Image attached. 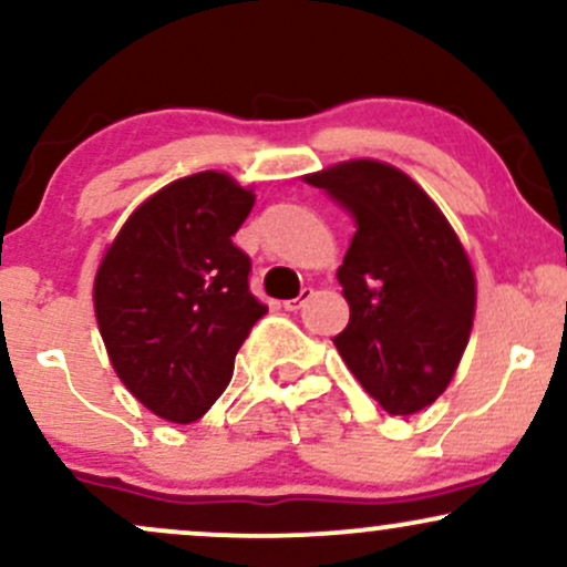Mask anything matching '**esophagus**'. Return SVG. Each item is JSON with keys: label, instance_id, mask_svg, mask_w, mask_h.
Masks as SVG:
<instances>
[{"label": "esophagus", "instance_id": "obj_1", "mask_svg": "<svg viewBox=\"0 0 567 567\" xmlns=\"http://www.w3.org/2000/svg\"><path fill=\"white\" fill-rule=\"evenodd\" d=\"M311 296H315V290H311V288H303V290H301V296H298V298H290V301H285L282 306H285V309H288V311H298L306 301H309Z\"/></svg>", "mask_w": 567, "mask_h": 567}]
</instances>
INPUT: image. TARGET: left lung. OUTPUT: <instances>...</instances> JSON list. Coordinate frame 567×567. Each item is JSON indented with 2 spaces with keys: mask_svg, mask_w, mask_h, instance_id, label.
<instances>
[{
  "mask_svg": "<svg viewBox=\"0 0 567 567\" xmlns=\"http://www.w3.org/2000/svg\"><path fill=\"white\" fill-rule=\"evenodd\" d=\"M354 220L338 269L349 324L333 338L357 381L392 415L432 405L451 383L474 320V271L419 184L351 159L306 175Z\"/></svg>",
  "mask_w": 567,
  "mask_h": 567,
  "instance_id": "obj_1",
  "label": "left lung"
}]
</instances>
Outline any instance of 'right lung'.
Wrapping results in <instances>:
<instances>
[{"instance_id":"obj_1","label":"right lung","mask_w":567,"mask_h":567,"mask_svg":"<svg viewBox=\"0 0 567 567\" xmlns=\"http://www.w3.org/2000/svg\"><path fill=\"white\" fill-rule=\"evenodd\" d=\"M250 188L205 171L148 197L103 256L95 317L122 383L159 419L192 424L224 394L234 357L266 315L250 258L231 243Z\"/></svg>"}]
</instances>
